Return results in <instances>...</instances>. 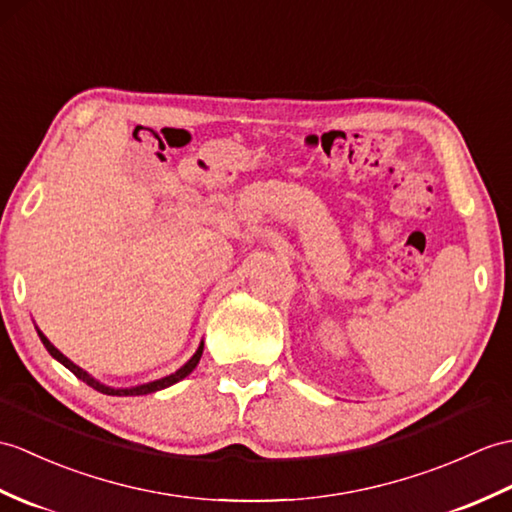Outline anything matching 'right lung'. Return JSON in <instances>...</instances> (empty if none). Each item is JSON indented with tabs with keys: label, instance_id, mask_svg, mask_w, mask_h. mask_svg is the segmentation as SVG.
Listing matches in <instances>:
<instances>
[{
	"label": "right lung",
	"instance_id": "obj_1",
	"mask_svg": "<svg viewBox=\"0 0 512 512\" xmlns=\"http://www.w3.org/2000/svg\"><path fill=\"white\" fill-rule=\"evenodd\" d=\"M39 331V329H37ZM39 338H41V342H43V347L50 351V355L54 360H58L61 362L65 368H69L71 373H74L78 379H82V382L85 384H89L91 388H95L98 392H104V395H113V397H135V395H150V392H157V390H163V388H168V386H172V384H176V382H181V379H185L189 373L194 371L196 368V364L200 362V355H202V347H205V344L200 342V347H198V351L192 355V358L187 360V364H183L181 368H178L176 373H172V375H168V377H161V379H157V382H148V384H141V386H133V388H111V386H104V384H100L98 379H93L87 371H82L80 366H76L74 362H71L69 358H65V355L58 351L54 344L47 340L41 331H39Z\"/></svg>",
	"mask_w": 512,
	"mask_h": 512
}]
</instances>
